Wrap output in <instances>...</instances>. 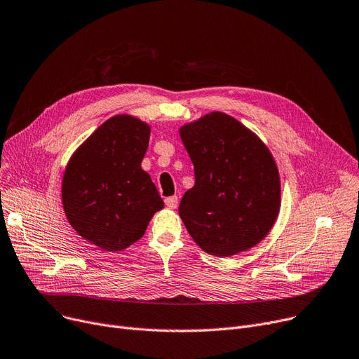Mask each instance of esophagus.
<instances>
[{
  "mask_svg": "<svg viewBox=\"0 0 359 359\" xmlns=\"http://www.w3.org/2000/svg\"><path fill=\"white\" fill-rule=\"evenodd\" d=\"M164 203H165V206H168L170 210H176L179 205V199H177V196H168L164 199Z\"/></svg>",
  "mask_w": 359,
  "mask_h": 359,
  "instance_id": "esophagus-1",
  "label": "esophagus"
}]
</instances>
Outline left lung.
I'll return each mask as SVG.
<instances>
[{
  "label": "left lung",
  "mask_w": 359,
  "mask_h": 359,
  "mask_svg": "<svg viewBox=\"0 0 359 359\" xmlns=\"http://www.w3.org/2000/svg\"><path fill=\"white\" fill-rule=\"evenodd\" d=\"M195 168V184L179 215L198 246L229 257L255 248L280 208V180L269 148L249 128L211 111L179 130Z\"/></svg>",
  "instance_id": "obj_1"
}]
</instances>
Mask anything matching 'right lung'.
Segmentation results:
<instances>
[{"mask_svg":"<svg viewBox=\"0 0 359 359\" xmlns=\"http://www.w3.org/2000/svg\"><path fill=\"white\" fill-rule=\"evenodd\" d=\"M151 128L130 115L102 123L71 156L62 177V205L71 227L106 252L138 241L164 208L141 163Z\"/></svg>","mask_w":359,"mask_h":359,"instance_id":"obj_1","label":"right lung"}]
</instances>
